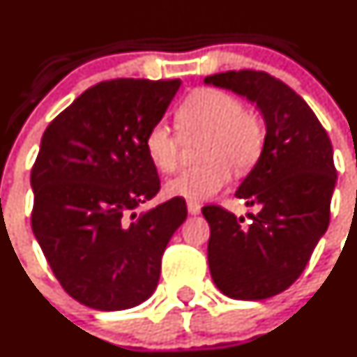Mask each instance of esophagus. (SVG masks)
Listing matches in <instances>:
<instances>
[{
  "label": "esophagus",
  "instance_id": "esophagus-1",
  "mask_svg": "<svg viewBox=\"0 0 357 357\" xmlns=\"http://www.w3.org/2000/svg\"><path fill=\"white\" fill-rule=\"evenodd\" d=\"M187 211H189L190 216H197V214L201 213V204L195 201H189L187 202Z\"/></svg>",
  "mask_w": 357,
  "mask_h": 357
}]
</instances>
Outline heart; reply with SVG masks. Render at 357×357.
Returning <instances> with one entry per match:
<instances>
[{
    "label": "heart",
    "instance_id": "obj_1",
    "mask_svg": "<svg viewBox=\"0 0 357 357\" xmlns=\"http://www.w3.org/2000/svg\"><path fill=\"white\" fill-rule=\"evenodd\" d=\"M183 132L208 134L199 167L187 168L167 182V194L187 201H204L225 189L236 174H247L259 163L266 146V128L254 110L241 107L231 93L201 86L187 95L178 109ZM144 151L156 170L170 174L178 167L180 141L165 122H156L144 137Z\"/></svg>",
    "mask_w": 357,
    "mask_h": 357
}]
</instances>
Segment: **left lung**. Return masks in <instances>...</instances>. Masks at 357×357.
I'll list each match as a JSON object with an SVG mask.
<instances>
[{"mask_svg":"<svg viewBox=\"0 0 357 357\" xmlns=\"http://www.w3.org/2000/svg\"><path fill=\"white\" fill-rule=\"evenodd\" d=\"M204 83L255 103L266 122L262 156L235 194L259 206L250 225L220 206L202 208L214 284L233 300H266L300 278L327 231L337 180L332 143L308 103L267 73L226 71Z\"/></svg>","mask_w":357,"mask_h":357,"instance_id":"8db88e82","label":"left lung"}]
</instances>
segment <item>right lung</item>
<instances>
[{
	"instance_id": "1",
	"label": "right lung",
	"mask_w": 357,
	"mask_h": 357,
	"mask_svg": "<svg viewBox=\"0 0 357 357\" xmlns=\"http://www.w3.org/2000/svg\"><path fill=\"white\" fill-rule=\"evenodd\" d=\"M180 79L119 78L83 91L45 129L30 183L32 229L71 298L116 312L156 289L162 255L187 218L174 197L136 213L160 190L144 137Z\"/></svg>"
}]
</instances>
